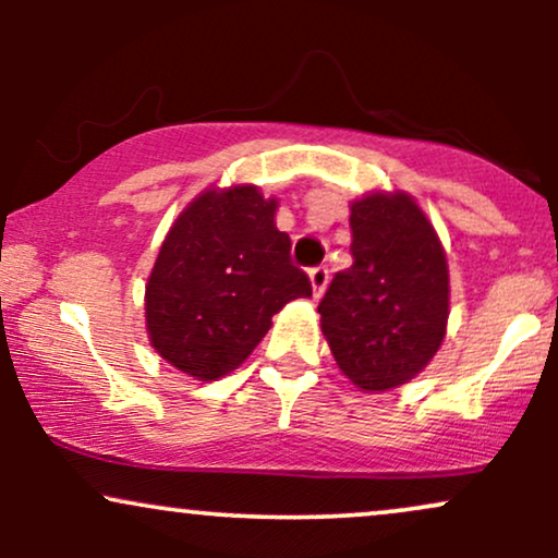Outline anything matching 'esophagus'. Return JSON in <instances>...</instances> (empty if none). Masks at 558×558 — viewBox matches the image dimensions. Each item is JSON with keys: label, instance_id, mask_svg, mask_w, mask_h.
<instances>
[{"label": "esophagus", "instance_id": "esophagus-1", "mask_svg": "<svg viewBox=\"0 0 558 558\" xmlns=\"http://www.w3.org/2000/svg\"><path fill=\"white\" fill-rule=\"evenodd\" d=\"M328 267H312L310 270V280H312V291H315V299H319L325 293V288H328Z\"/></svg>", "mask_w": 558, "mask_h": 558}]
</instances>
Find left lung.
Here are the masks:
<instances>
[{
	"instance_id": "obj_1",
	"label": "left lung",
	"mask_w": 558,
	"mask_h": 558,
	"mask_svg": "<svg viewBox=\"0 0 558 558\" xmlns=\"http://www.w3.org/2000/svg\"><path fill=\"white\" fill-rule=\"evenodd\" d=\"M349 270L323 301V336L356 388H399L427 367L448 323V265L438 233L403 191L351 202Z\"/></svg>"
}]
</instances>
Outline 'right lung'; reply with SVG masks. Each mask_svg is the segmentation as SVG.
Listing matches in <instances>:
<instances>
[{
	"label": "right lung",
	"instance_id": "1",
	"mask_svg": "<svg viewBox=\"0 0 558 558\" xmlns=\"http://www.w3.org/2000/svg\"><path fill=\"white\" fill-rule=\"evenodd\" d=\"M257 185L207 189L178 215L146 283V330L172 367L217 380L246 362L272 315L312 296Z\"/></svg>",
	"mask_w": 558,
	"mask_h": 558
}]
</instances>
